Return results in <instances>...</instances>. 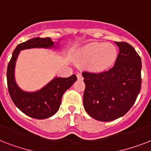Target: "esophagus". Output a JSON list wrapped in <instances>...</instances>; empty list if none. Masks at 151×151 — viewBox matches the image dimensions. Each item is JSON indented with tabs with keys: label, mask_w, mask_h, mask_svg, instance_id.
Listing matches in <instances>:
<instances>
[{
	"label": "esophagus",
	"mask_w": 151,
	"mask_h": 151,
	"mask_svg": "<svg viewBox=\"0 0 151 151\" xmlns=\"http://www.w3.org/2000/svg\"><path fill=\"white\" fill-rule=\"evenodd\" d=\"M77 78H78V80H82L83 79V77H82V74L80 73H78V74H77Z\"/></svg>",
	"instance_id": "esophagus-1"
}]
</instances>
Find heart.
I'll list each match as a JSON object with an SVG mask.
<instances>
[{
  "instance_id": "heart-1",
  "label": "heart",
  "mask_w": 151,
  "mask_h": 151,
  "mask_svg": "<svg viewBox=\"0 0 151 151\" xmlns=\"http://www.w3.org/2000/svg\"><path fill=\"white\" fill-rule=\"evenodd\" d=\"M117 55V48L112 44L93 42L78 52V60L81 63L88 64L90 70L99 72L112 66Z\"/></svg>"
}]
</instances>
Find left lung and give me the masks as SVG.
Masks as SVG:
<instances>
[{
  "instance_id": "8db88e82",
  "label": "left lung",
  "mask_w": 151,
  "mask_h": 151,
  "mask_svg": "<svg viewBox=\"0 0 151 151\" xmlns=\"http://www.w3.org/2000/svg\"><path fill=\"white\" fill-rule=\"evenodd\" d=\"M119 53L115 64L107 70L83 71L85 84L83 104L94 119L110 122L124 116L140 92V56L127 42H115Z\"/></svg>"
}]
</instances>
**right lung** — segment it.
Returning <instances> with one entry per match:
<instances>
[{
	"label": "right lung",
	"mask_w": 151,
	"mask_h": 151,
	"mask_svg": "<svg viewBox=\"0 0 151 151\" xmlns=\"http://www.w3.org/2000/svg\"><path fill=\"white\" fill-rule=\"evenodd\" d=\"M54 42L49 37H35L19 44L15 48L7 69V83L11 99L25 114L36 119L52 117L59 109L63 95L77 80L75 74L69 78H55L42 89L35 92H23L14 78L15 61L20 50L32 48H51Z\"/></svg>",
	"instance_id": "add662e5"
}]
</instances>
